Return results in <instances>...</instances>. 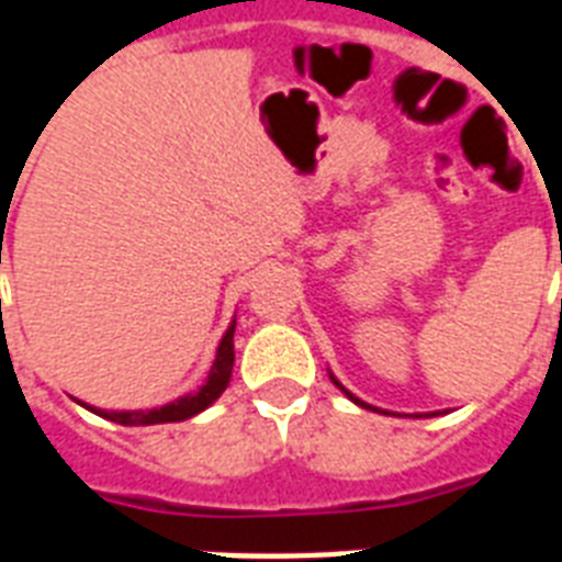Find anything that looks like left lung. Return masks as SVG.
I'll use <instances>...</instances> for the list:
<instances>
[{
	"label": "left lung",
	"mask_w": 562,
	"mask_h": 562,
	"mask_svg": "<svg viewBox=\"0 0 562 562\" xmlns=\"http://www.w3.org/2000/svg\"><path fill=\"white\" fill-rule=\"evenodd\" d=\"M329 379H333V382H335V384H338V387H341V391H344V393H347V396H350V400H352V402H356V405H361V408H370V411H379V408H373V405H368V402H361V400H359V396H356V393H350V391H347V387H344V384H341V382H338V379H335V375H333V373H329Z\"/></svg>",
	"instance_id": "obj_1"
}]
</instances>
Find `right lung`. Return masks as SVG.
<instances>
[{
    "label": "right lung",
    "instance_id": "obj_1",
    "mask_svg": "<svg viewBox=\"0 0 562 562\" xmlns=\"http://www.w3.org/2000/svg\"><path fill=\"white\" fill-rule=\"evenodd\" d=\"M233 333H236V321L227 326V333L221 338L218 350H215V361H212L210 375L206 382L192 393H183L180 400L169 402V405H160V408L151 411H104L92 408V405H83L92 414L110 419V423H119V426H157V423H180V419H189L194 414H201L218 400L221 393L227 391L229 375H233V361H236V352H233Z\"/></svg>",
    "mask_w": 562,
    "mask_h": 562
}]
</instances>
